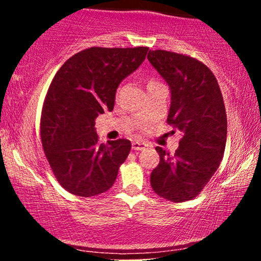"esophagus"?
Masks as SVG:
<instances>
[{"label":"esophagus","mask_w":261,"mask_h":261,"mask_svg":"<svg viewBox=\"0 0 261 261\" xmlns=\"http://www.w3.org/2000/svg\"><path fill=\"white\" fill-rule=\"evenodd\" d=\"M131 146H133L134 151H142V149L147 147V145L145 142H141V141H134Z\"/></svg>","instance_id":"esophagus-1"}]
</instances>
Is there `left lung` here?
Instances as JSON below:
<instances>
[{
    "label": "left lung",
    "mask_w": 261,
    "mask_h": 261,
    "mask_svg": "<svg viewBox=\"0 0 261 261\" xmlns=\"http://www.w3.org/2000/svg\"><path fill=\"white\" fill-rule=\"evenodd\" d=\"M147 59L170 87L167 122L182 134L174 154L155 148L160 163L151 173V185L163 199L188 201L201 193L223 158L227 114L222 93L212 71L195 58L149 50Z\"/></svg>",
    "instance_id": "8db88e82"
}]
</instances>
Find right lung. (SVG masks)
Returning <instances> with one entry per match:
<instances>
[{
    "instance_id": "1",
    "label": "right lung",
    "mask_w": 261,
    "mask_h": 261,
    "mask_svg": "<svg viewBox=\"0 0 261 261\" xmlns=\"http://www.w3.org/2000/svg\"><path fill=\"white\" fill-rule=\"evenodd\" d=\"M147 51V46L88 47L66 60L54 76L41 110L40 137L56 180L68 193L91 197L113 187L131 142L99 143L94 120L112 112L116 88Z\"/></svg>"
}]
</instances>
